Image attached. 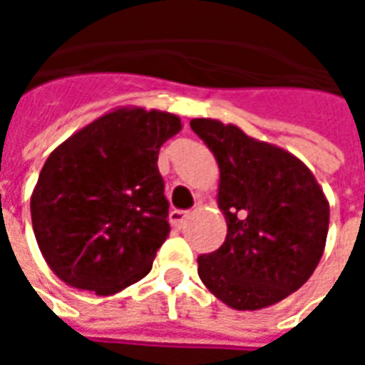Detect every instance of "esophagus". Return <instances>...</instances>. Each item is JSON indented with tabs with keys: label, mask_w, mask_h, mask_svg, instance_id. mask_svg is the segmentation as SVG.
Masks as SVG:
<instances>
[{
	"label": "esophagus",
	"mask_w": 365,
	"mask_h": 365,
	"mask_svg": "<svg viewBox=\"0 0 365 365\" xmlns=\"http://www.w3.org/2000/svg\"><path fill=\"white\" fill-rule=\"evenodd\" d=\"M187 217L190 213L187 211H180V209H174L172 213H170V222L174 225V229H182L185 221H187Z\"/></svg>",
	"instance_id": "esophagus-1"
}]
</instances>
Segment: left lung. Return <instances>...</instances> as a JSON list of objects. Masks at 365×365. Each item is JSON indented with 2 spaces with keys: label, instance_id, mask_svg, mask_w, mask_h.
Here are the masks:
<instances>
[{
  "label": "left lung",
  "instance_id": "left-lung-1",
  "mask_svg": "<svg viewBox=\"0 0 365 365\" xmlns=\"http://www.w3.org/2000/svg\"><path fill=\"white\" fill-rule=\"evenodd\" d=\"M190 125L219 164L217 203L227 219L221 248L197 258L199 277L230 309L275 305L319 266L329 199L291 152L217 119H191Z\"/></svg>",
  "mask_w": 365,
  "mask_h": 365
}]
</instances>
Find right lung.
I'll return each mask as SVG.
<instances>
[{
  "mask_svg": "<svg viewBox=\"0 0 365 365\" xmlns=\"http://www.w3.org/2000/svg\"><path fill=\"white\" fill-rule=\"evenodd\" d=\"M178 115L117 107L51 152L31 195L36 245L76 289L113 295L152 269L170 235L160 146Z\"/></svg>",
  "mask_w": 365,
  "mask_h": 365,
  "instance_id": "right-lung-1",
  "label": "right lung"
}]
</instances>
